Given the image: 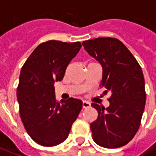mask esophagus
I'll return each mask as SVG.
<instances>
[{"mask_svg":"<svg viewBox=\"0 0 156 156\" xmlns=\"http://www.w3.org/2000/svg\"><path fill=\"white\" fill-rule=\"evenodd\" d=\"M82 107H83V108H89V107H90V103H89V102H87V101H83V103H82Z\"/></svg>","mask_w":156,"mask_h":156,"instance_id":"obj_1","label":"esophagus"}]
</instances>
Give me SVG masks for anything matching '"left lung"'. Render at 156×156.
Returning a JSON list of instances; mask_svg holds the SVG:
<instances>
[{
  "mask_svg": "<svg viewBox=\"0 0 156 156\" xmlns=\"http://www.w3.org/2000/svg\"><path fill=\"white\" fill-rule=\"evenodd\" d=\"M87 53L102 66L101 87L111 92L109 107L98 104V116L91 123L92 137L105 148L126 145L136 136L145 106L144 78L136 58L119 40L98 38L83 41Z\"/></svg>",
  "mask_w": 156,
  "mask_h": 156,
  "instance_id": "left-lung-1",
  "label": "left lung"
}]
</instances>
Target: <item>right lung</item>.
<instances>
[{
	"mask_svg": "<svg viewBox=\"0 0 156 156\" xmlns=\"http://www.w3.org/2000/svg\"><path fill=\"white\" fill-rule=\"evenodd\" d=\"M80 48L78 41H48L36 48L21 68L17 87L20 115L29 136L41 145L66 140L82 109L77 98L57 101L54 87Z\"/></svg>",
	"mask_w": 156,
	"mask_h": 156,
	"instance_id": "right-lung-1",
	"label": "right lung"
}]
</instances>
